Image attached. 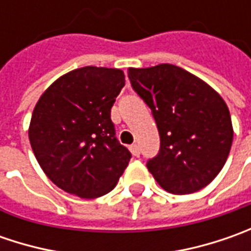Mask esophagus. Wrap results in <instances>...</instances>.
I'll return each instance as SVG.
<instances>
[{"label": "esophagus", "mask_w": 251, "mask_h": 251, "mask_svg": "<svg viewBox=\"0 0 251 251\" xmlns=\"http://www.w3.org/2000/svg\"><path fill=\"white\" fill-rule=\"evenodd\" d=\"M130 151H131V153H132L134 156H140L141 151H140V147H138L137 144H132V145L130 147Z\"/></svg>", "instance_id": "1"}]
</instances>
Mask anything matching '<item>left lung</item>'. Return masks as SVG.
<instances>
[{"label":"left lung","mask_w":251,"mask_h":251,"mask_svg":"<svg viewBox=\"0 0 251 251\" xmlns=\"http://www.w3.org/2000/svg\"><path fill=\"white\" fill-rule=\"evenodd\" d=\"M128 78L159 131V152L147 162L152 176L172 194L208 186L224 168L233 141L226 103L202 79L172 64L128 68Z\"/></svg>","instance_id":"1"}]
</instances>
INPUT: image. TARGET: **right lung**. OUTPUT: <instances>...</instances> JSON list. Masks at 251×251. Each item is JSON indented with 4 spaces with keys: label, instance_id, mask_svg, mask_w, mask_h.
<instances>
[{
    "label": "right lung",
    "instance_id": "obj_1",
    "mask_svg": "<svg viewBox=\"0 0 251 251\" xmlns=\"http://www.w3.org/2000/svg\"><path fill=\"white\" fill-rule=\"evenodd\" d=\"M124 83L121 70L83 67L60 76L40 96L29 140L57 187L81 198L101 197L116 187L131 159L110 119Z\"/></svg>",
    "mask_w": 251,
    "mask_h": 251
}]
</instances>
